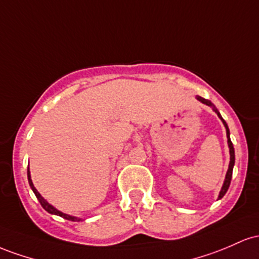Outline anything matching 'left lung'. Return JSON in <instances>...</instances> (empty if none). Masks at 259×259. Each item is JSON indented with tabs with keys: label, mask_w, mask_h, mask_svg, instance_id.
Returning <instances> with one entry per match:
<instances>
[{
	"label": "left lung",
	"mask_w": 259,
	"mask_h": 259,
	"mask_svg": "<svg viewBox=\"0 0 259 259\" xmlns=\"http://www.w3.org/2000/svg\"><path fill=\"white\" fill-rule=\"evenodd\" d=\"M197 100H199L200 103L205 104V105L210 106L211 109H213V111H215V114L218 115V117L222 120V122L224 123V127H225L226 130V137H228V145H229V152H230V162H229V168H228V172H226L225 175V180H224V184H223V187L222 190H220L219 192V196H218V199H222L224 196H225V193L228 192L229 190V186H230V182H231V177H232V170H234V165H235V150H234V145H232V142L230 139V131H229V127H228V123H226L225 121H224V118L222 117V115H220V112L218 111V109L215 106H214V104L211 103V101L207 100V99L202 98V97H197Z\"/></svg>",
	"instance_id": "left-lung-1"
}]
</instances>
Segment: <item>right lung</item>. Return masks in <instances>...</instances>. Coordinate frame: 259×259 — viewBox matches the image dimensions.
<instances>
[{
	"label": "right lung",
	"mask_w": 259,
	"mask_h": 259,
	"mask_svg": "<svg viewBox=\"0 0 259 259\" xmlns=\"http://www.w3.org/2000/svg\"><path fill=\"white\" fill-rule=\"evenodd\" d=\"M28 181H29V186H30V188H31V190H33V192L35 193L36 198H37V200H39V202H40V204H41V207H42L44 209H45V210L48 211V213L54 214V215H59V217H61V218H63V219L71 220V222H82V220H84V219H82V218L72 217V215H68V214H66V213H62V211L59 210V209L55 208L54 205H51L50 203L48 202V200L44 198L41 194L37 192L36 188L34 187L33 181H31V176H30V171H29V167H28Z\"/></svg>",
	"instance_id": "add662e5"
}]
</instances>
